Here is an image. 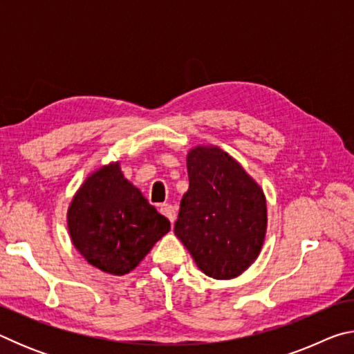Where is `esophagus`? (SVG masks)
I'll return each mask as SVG.
<instances>
[{
	"mask_svg": "<svg viewBox=\"0 0 354 354\" xmlns=\"http://www.w3.org/2000/svg\"><path fill=\"white\" fill-rule=\"evenodd\" d=\"M160 212H162L165 217L170 220L171 225L175 223V220H176V209L173 207L171 205H162V206H160Z\"/></svg>",
	"mask_w": 354,
	"mask_h": 354,
	"instance_id": "obj_1",
	"label": "esophagus"
}]
</instances>
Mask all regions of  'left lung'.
Listing matches in <instances>:
<instances>
[{
  "label": "left lung",
  "instance_id": "1",
  "mask_svg": "<svg viewBox=\"0 0 354 354\" xmlns=\"http://www.w3.org/2000/svg\"><path fill=\"white\" fill-rule=\"evenodd\" d=\"M189 190L175 234L200 270L215 279L242 274L259 256L267 234V200L243 167L215 145L187 153Z\"/></svg>",
  "mask_w": 354,
  "mask_h": 354
}]
</instances>
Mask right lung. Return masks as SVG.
<instances>
[{"label":"right lung","instance_id":"1","mask_svg":"<svg viewBox=\"0 0 354 354\" xmlns=\"http://www.w3.org/2000/svg\"><path fill=\"white\" fill-rule=\"evenodd\" d=\"M71 242L84 259L107 274L133 272L170 221L124 178L120 160L88 173L67 209Z\"/></svg>","mask_w":354,"mask_h":354}]
</instances>
